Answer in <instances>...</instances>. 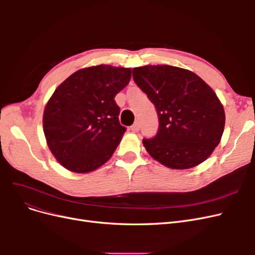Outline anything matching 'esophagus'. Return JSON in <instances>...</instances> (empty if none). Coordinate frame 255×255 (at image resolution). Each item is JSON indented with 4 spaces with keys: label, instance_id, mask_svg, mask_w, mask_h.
Wrapping results in <instances>:
<instances>
[{
    "label": "esophagus",
    "instance_id": "obj_1",
    "mask_svg": "<svg viewBox=\"0 0 255 255\" xmlns=\"http://www.w3.org/2000/svg\"><path fill=\"white\" fill-rule=\"evenodd\" d=\"M129 129L132 130L133 133H137L138 130H139V123L138 122H136V123H134V125L129 128Z\"/></svg>",
    "mask_w": 255,
    "mask_h": 255
}]
</instances>
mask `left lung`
Returning <instances> with one entry per match:
<instances>
[{
	"instance_id": "left-lung-1",
	"label": "left lung",
	"mask_w": 255,
	"mask_h": 255,
	"mask_svg": "<svg viewBox=\"0 0 255 255\" xmlns=\"http://www.w3.org/2000/svg\"><path fill=\"white\" fill-rule=\"evenodd\" d=\"M133 78L159 118L157 135L142 141L146 152L179 170L210 157L226 125L225 109L212 87L192 71L169 65L134 68Z\"/></svg>"
}]
</instances>
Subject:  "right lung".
<instances>
[{"mask_svg":"<svg viewBox=\"0 0 255 255\" xmlns=\"http://www.w3.org/2000/svg\"><path fill=\"white\" fill-rule=\"evenodd\" d=\"M130 78V68L91 66L53 92L44 107L43 132L51 153L69 171H95L112 157L126 133L114 99Z\"/></svg>","mask_w":255,"mask_h":255,"instance_id":"obj_1","label":"right lung"}]
</instances>
